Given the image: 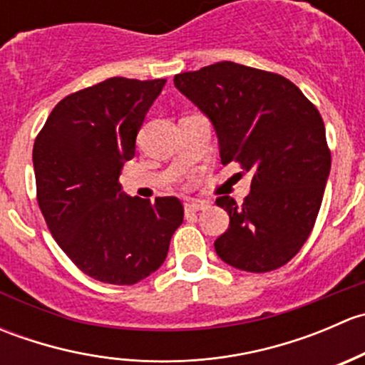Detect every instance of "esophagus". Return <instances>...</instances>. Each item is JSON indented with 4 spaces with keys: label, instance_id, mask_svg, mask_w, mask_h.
Instances as JSON below:
<instances>
[{
    "label": "esophagus",
    "instance_id": "34e87169",
    "mask_svg": "<svg viewBox=\"0 0 365 365\" xmlns=\"http://www.w3.org/2000/svg\"><path fill=\"white\" fill-rule=\"evenodd\" d=\"M206 201H190V203H185V213H196L200 210L206 208Z\"/></svg>",
    "mask_w": 365,
    "mask_h": 365
}]
</instances>
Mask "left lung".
<instances>
[{
    "label": "left lung",
    "mask_w": 365,
    "mask_h": 365,
    "mask_svg": "<svg viewBox=\"0 0 365 365\" xmlns=\"http://www.w3.org/2000/svg\"><path fill=\"white\" fill-rule=\"evenodd\" d=\"M175 86L213 123L220 162L252 171L244 203L215 201L230 213L219 257L254 274L286 264L314 227L330 173L322 114L286 77L233 61L178 73Z\"/></svg>",
    "instance_id": "1"
}]
</instances>
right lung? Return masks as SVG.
<instances>
[{
  "instance_id": "right-lung-1",
  "label": "right lung",
  "mask_w": 365,
  "mask_h": 365,
  "mask_svg": "<svg viewBox=\"0 0 365 365\" xmlns=\"http://www.w3.org/2000/svg\"><path fill=\"white\" fill-rule=\"evenodd\" d=\"M165 79L111 77L56 104L33 145L36 201L72 263L101 282L130 286L159 270L183 222L176 197H128L118 182Z\"/></svg>"
}]
</instances>
